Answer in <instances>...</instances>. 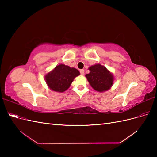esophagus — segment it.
<instances>
[{
    "instance_id": "obj_1",
    "label": "esophagus",
    "mask_w": 157,
    "mask_h": 157,
    "mask_svg": "<svg viewBox=\"0 0 157 157\" xmlns=\"http://www.w3.org/2000/svg\"><path fill=\"white\" fill-rule=\"evenodd\" d=\"M80 75H84V69H81L80 71Z\"/></svg>"
}]
</instances>
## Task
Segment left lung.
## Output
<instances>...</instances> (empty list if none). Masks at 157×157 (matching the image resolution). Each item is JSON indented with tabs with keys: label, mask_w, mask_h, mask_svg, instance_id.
<instances>
[{
	"label": "left lung",
	"mask_w": 157,
	"mask_h": 157,
	"mask_svg": "<svg viewBox=\"0 0 157 157\" xmlns=\"http://www.w3.org/2000/svg\"><path fill=\"white\" fill-rule=\"evenodd\" d=\"M90 73L85 75L90 86L99 92L110 89L114 82V76L105 66L99 63L90 66Z\"/></svg>",
	"instance_id": "8db88e82"
}]
</instances>
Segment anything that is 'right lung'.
I'll return each mask as SVG.
<instances>
[{"label": "right lung", "mask_w": 157, "mask_h": 157, "mask_svg": "<svg viewBox=\"0 0 157 157\" xmlns=\"http://www.w3.org/2000/svg\"><path fill=\"white\" fill-rule=\"evenodd\" d=\"M78 75L80 72L77 69L61 63L46 74L44 79L47 86L52 91L63 92Z\"/></svg>", "instance_id": "obj_1"}]
</instances>
